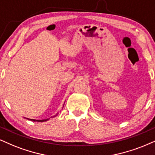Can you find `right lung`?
Wrapping results in <instances>:
<instances>
[{
    "mask_svg": "<svg viewBox=\"0 0 155 155\" xmlns=\"http://www.w3.org/2000/svg\"><path fill=\"white\" fill-rule=\"evenodd\" d=\"M28 120H31L32 121H38V122H43V121H46L47 120H49V118H47V119H43V120H36V119H29V118H27Z\"/></svg>",
    "mask_w": 155,
    "mask_h": 155,
    "instance_id": "add662e5",
    "label": "right lung"
}]
</instances>
